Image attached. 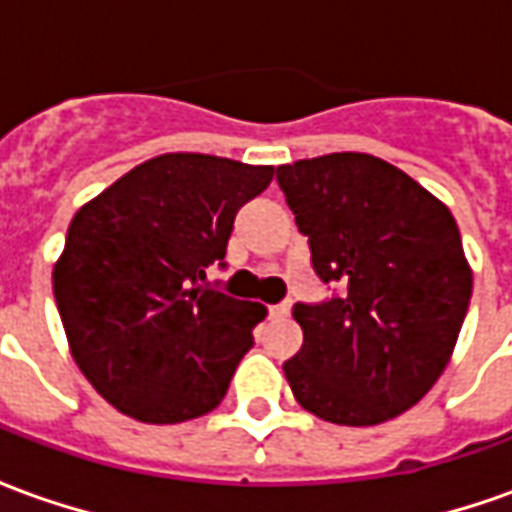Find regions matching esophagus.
<instances>
[{"mask_svg":"<svg viewBox=\"0 0 512 512\" xmlns=\"http://www.w3.org/2000/svg\"><path fill=\"white\" fill-rule=\"evenodd\" d=\"M290 315V301H279L268 307V318H288Z\"/></svg>","mask_w":512,"mask_h":512,"instance_id":"obj_1","label":"esophagus"}]
</instances>
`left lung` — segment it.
<instances>
[{
    "label": "left lung",
    "mask_w": 512,
    "mask_h": 512,
    "mask_svg": "<svg viewBox=\"0 0 512 512\" xmlns=\"http://www.w3.org/2000/svg\"><path fill=\"white\" fill-rule=\"evenodd\" d=\"M312 268L343 293L296 304L304 345L282 370L315 417L365 428L428 395L472 299V268L450 208L403 169L329 153L277 169Z\"/></svg>",
    "instance_id": "8db88e82"
}]
</instances>
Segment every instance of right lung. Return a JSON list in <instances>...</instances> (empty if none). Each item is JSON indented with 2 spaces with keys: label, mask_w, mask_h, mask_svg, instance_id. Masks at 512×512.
<instances>
[{
  "label": "right lung",
  "mask_w": 512,
  "mask_h": 512,
  "mask_svg": "<svg viewBox=\"0 0 512 512\" xmlns=\"http://www.w3.org/2000/svg\"><path fill=\"white\" fill-rule=\"evenodd\" d=\"M271 178L274 167L164 153L76 211L54 299L76 365L117 411L175 425L222 403L266 307L202 285L205 268L224 266L235 213Z\"/></svg>",
  "instance_id": "obj_1"
}]
</instances>
